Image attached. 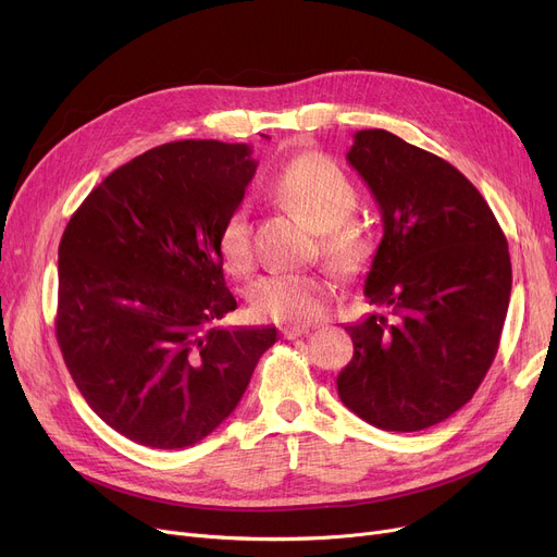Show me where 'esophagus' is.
<instances>
[{"label": "esophagus", "instance_id": "esophagus-1", "mask_svg": "<svg viewBox=\"0 0 557 557\" xmlns=\"http://www.w3.org/2000/svg\"><path fill=\"white\" fill-rule=\"evenodd\" d=\"M280 332H282L284 338H298V336H302V334L309 332V325H286V327H282Z\"/></svg>", "mask_w": 557, "mask_h": 557}]
</instances>
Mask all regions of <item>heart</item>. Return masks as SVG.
I'll use <instances>...</instances> for the list:
<instances>
[{
    "label": "heart",
    "instance_id": "obj_1",
    "mask_svg": "<svg viewBox=\"0 0 557 557\" xmlns=\"http://www.w3.org/2000/svg\"><path fill=\"white\" fill-rule=\"evenodd\" d=\"M273 194L313 230L325 232L320 250L338 269H359L370 248L359 230L343 225L357 210V189L347 173L327 156L302 153L273 181ZM219 250L234 273L255 263L252 225L246 205L234 208L219 230ZM332 284L315 273H271L250 286V305L259 318L275 323H309L325 311Z\"/></svg>",
    "mask_w": 557,
    "mask_h": 557
}]
</instances>
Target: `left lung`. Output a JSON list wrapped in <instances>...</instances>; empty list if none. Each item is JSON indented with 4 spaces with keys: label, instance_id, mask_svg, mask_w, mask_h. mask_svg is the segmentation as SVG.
Returning <instances> with one entry per match:
<instances>
[{
    "label": "left lung",
    "instance_id": "1",
    "mask_svg": "<svg viewBox=\"0 0 557 557\" xmlns=\"http://www.w3.org/2000/svg\"><path fill=\"white\" fill-rule=\"evenodd\" d=\"M347 162L372 191L384 237L363 294L379 311L347 325L355 355L341 401L384 431H422L470 401L510 302L508 242L465 175L401 137L355 133Z\"/></svg>",
    "mask_w": 557,
    "mask_h": 557
}]
</instances>
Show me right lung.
I'll list each match as a JSON object with an SVG mask.
<instances>
[{
    "instance_id": "add662e5",
    "label": "right lung",
    "mask_w": 557,
    "mask_h": 557,
    "mask_svg": "<svg viewBox=\"0 0 557 557\" xmlns=\"http://www.w3.org/2000/svg\"><path fill=\"white\" fill-rule=\"evenodd\" d=\"M255 169L248 144L169 141L114 169L63 232L58 345L92 411L137 445L210 435L277 341L273 325H219L237 309L219 230Z\"/></svg>"
}]
</instances>
